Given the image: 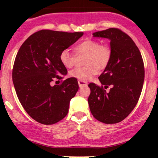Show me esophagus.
Here are the masks:
<instances>
[{
  "label": "esophagus",
  "instance_id": "34e87169",
  "mask_svg": "<svg viewBox=\"0 0 158 158\" xmlns=\"http://www.w3.org/2000/svg\"><path fill=\"white\" fill-rule=\"evenodd\" d=\"M78 84H79V86L80 87H84V86H87V82L85 81H81V80H79L78 81Z\"/></svg>",
  "mask_w": 158,
  "mask_h": 158
}]
</instances>
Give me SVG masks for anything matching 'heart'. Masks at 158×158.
Returning a JSON list of instances; mask_svg holds the SVG:
<instances>
[{"label": "heart", "instance_id": "obj_1", "mask_svg": "<svg viewBox=\"0 0 158 158\" xmlns=\"http://www.w3.org/2000/svg\"><path fill=\"white\" fill-rule=\"evenodd\" d=\"M77 55H86L82 68H77L70 72L71 77L81 81H87L108 66L111 59V50L107 44H101L98 41L88 39L81 41L74 48ZM59 59L66 68H73L75 64V56L68 50L61 51Z\"/></svg>", "mask_w": 158, "mask_h": 158}]
</instances>
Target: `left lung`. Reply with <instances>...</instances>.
Instances as JSON below:
<instances>
[{"mask_svg":"<svg viewBox=\"0 0 158 158\" xmlns=\"http://www.w3.org/2000/svg\"><path fill=\"white\" fill-rule=\"evenodd\" d=\"M93 36L110 40L111 59L99 77L102 85H88V105L97 120L114 124L126 118L138 102L144 82V64L137 45L119 29L96 32Z\"/></svg>","mask_w":158,"mask_h":158,"instance_id":"left-lung-1","label":"left lung"}]
</instances>
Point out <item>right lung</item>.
<instances>
[{"mask_svg":"<svg viewBox=\"0 0 158 158\" xmlns=\"http://www.w3.org/2000/svg\"><path fill=\"white\" fill-rule=\"evenodd\" d=\"M83 35V32L42 30L27 39L16 55L12 81L21 106L38 123L55 124L68 113L70 101L79 89L76 78L62 79L68 70L61 64V51Z\"/></svg>","mask_w":158,"mask_h":158,"instance_id":"1","label":"right lung"}]
</instances>
